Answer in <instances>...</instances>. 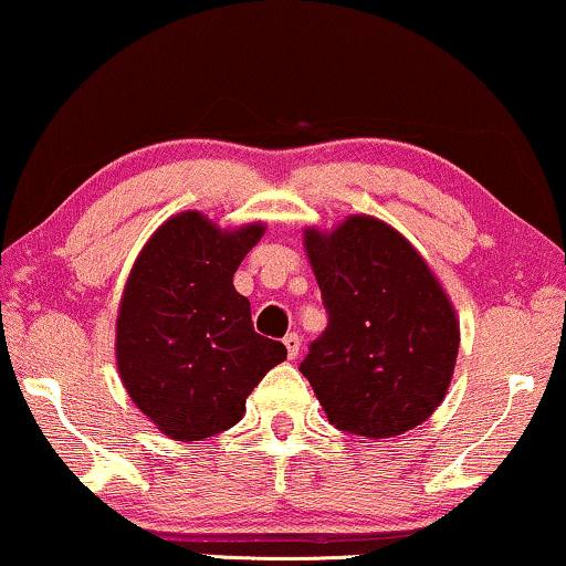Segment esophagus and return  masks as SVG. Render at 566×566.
Returning <instances> with one entry per match:
<instances>
[{
    "label": "esophagus",
    "instance_id": "esophagus-1",
    "mask_svg": "<svg viewBox=\"0 0 566 566\" xmlns=\"http://www.w3.org/2000/svg\"><path fill=\"white\" fill-rule=\"evenodd\" d=\"M283 345H285V350H289V358L296 360V355H298V350H301V339H298L296 332H291V335H285V337H283Z\"/></svg>",
    "mask_w": 566,
    "mask_h": 566
}]
</instances>
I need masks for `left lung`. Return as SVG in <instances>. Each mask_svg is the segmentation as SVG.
Masks as SVG:
<instances>
[{
	"label": "left lung",
	"instance_id": "obj_1",
	"mask_svg": "<svg viewBox=\"0 0 566 566\" xmlns=\"http://www.w3.org/2000/svg\"><path fill=\"white\" fill-rule=\"evenodd\" d=\"M327 329L308 345V378L335 428L391 438L436 412L459 355V319L420 252L374 216L306 229Z\"/></svg>",
	"mask_w": 566,
	"mask_h": 566
}]
</instances>
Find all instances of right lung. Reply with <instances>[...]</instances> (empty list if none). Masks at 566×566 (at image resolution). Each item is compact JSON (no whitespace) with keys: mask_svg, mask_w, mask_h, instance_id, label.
<instances>
[{"mask_svg":"<svg viewBox=\"0 0 566 566\" xmlns=\"http://www.w3.org/2000/svg\"><path fill=\"white\" fill-rule=\"evenodd\" d=\"M262 223L221 231L185 211L154 231L123 289L115 360L134 405L175 440L229 430L285 345L254 332L250 301L234 289Z\"/></svg>","mask_w":566,"mask_h":566,"instance_id":"obj_1","label":"right lung"}]
</instances>
